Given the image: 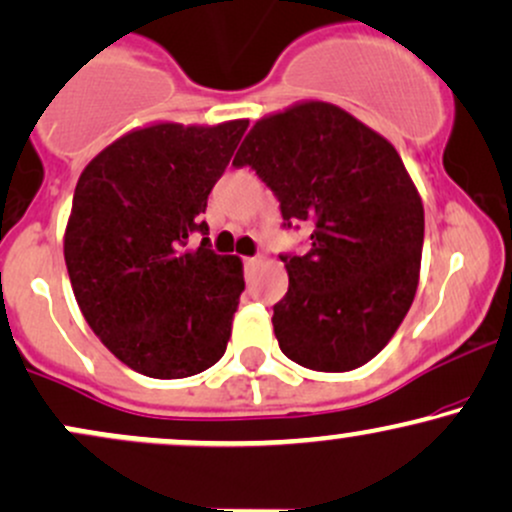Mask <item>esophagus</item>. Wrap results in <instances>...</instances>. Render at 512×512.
Returning <instances> with one entry per match:
<instances>
[{
  "label": "esophagus",
  "instance_id": "obj_1",
  "mask_svg": "<svg viewBox=\"0 0 512 512\" xmlns=\"http://www.w3.org/2000/svg\"><path fill=\"white\" fill-rule=\"evenodd\" d=\"M262 262V257L260 255H255V257H243V264H245V269H255L257 264Z\"/></svg>",
  "mask_w": 512,
  "mask_h": 512
}]
</instances>
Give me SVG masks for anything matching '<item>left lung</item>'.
<instances>
[{"label": "left lung", "instance_id": "8db88e82", "mask_svg": "<svg viewBox=\"0 0 512 512\" xmlns=\"http://www.w3.org/2000/svg\"><path fill=\"white\" fill-rule=\"evenodd\" d=\"M233 166L274 192L284 228H310L305 255H281V351L322 373L378 356L414 301L424 245V204L395 146L337 105L308 101L257 120Z\"/></svg>", "mask_w": 512, "mask_h": 512}]
</instances>
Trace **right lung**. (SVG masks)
<instances>
[{
	"instance_id": "add662e5",
	"label": "right lung",
	"mask_w": 512,
	"mask_h": 512,
	"mask_svg": "<svg viewBox=\"0 0 512 512\" xmlns=\"http://www.w3.org/2000/svg\"><path fill=\"white\" fill-rule=\"evenodd\" d=\"M248 120L158 122L125 134L84 168L64 231L69 281L96 337L137 373L190 378L226 351L245 289L243 262L216 255L211 187Z\"/></svg>"
}]
</instances>
